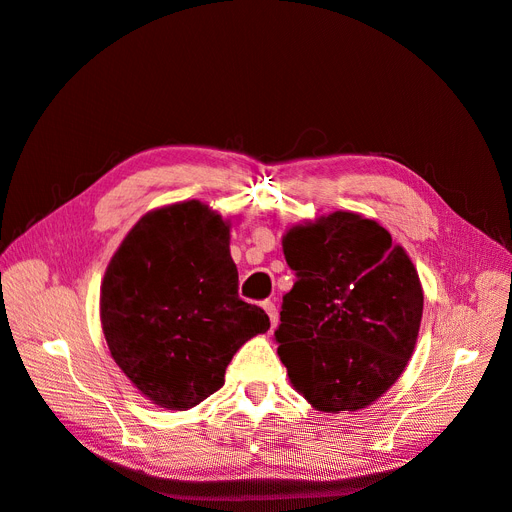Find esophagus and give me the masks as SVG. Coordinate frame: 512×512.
Masks as SVG:
<instances>
[{
	"mask_svg": "<svg viewBox=\"0 0 512 512\" xmlns=\"http://www.w3.org/2000/svg\"><path fill=\"white\" fill-rule=\"evenodd\" d=\"M262 307H265V312L269 314V320H271V327L275 329L277 327V320H280V314H277V307L273 301H265L262 303Z\"/></svg>",
	"mask_w": 512,
	"mask_h": 512,
	"instance_id": "esophagus-1",
	"label": "esophagus"
}]
</instances>
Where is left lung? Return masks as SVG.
I'll use <instances>...</instances> for the list:
<instances>
[{
    "label": "left lung",
    "mask_w": 512,
    "mask_h": 512,
    "mask_svg": "<svg viewBox=\"0 0 512 512\" xmlns=\"http://www.w3.org/2000/svg\"><path fill=\"white\" fill-rule=\"evenodd\" d=\"M297 282L284 294L277 354L320 412L374 404L404 374L423 318V288L389 230L352 211L292 226Z\"/></svg>",
    "instance_id": "obj_1"
}]
</instances>
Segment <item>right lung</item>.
Returning a JSON list of instances; mask_svg holds the SVG:
<instances>
[{"label": "right lung", "instance_id": "right-lung-1", "mask_svg": "<svg viewBox=\"0 0 512 512\" xmlns=\"http://www.w3.org/2000/svg\"><path fill=\"white\" fill-rule=\"evenodd\" d=\"M100 320L119 369L168 410L222 389L235 352L271 324L265 309L239 299L230 224L200 200L134 224L106 267Z\"/></svg>", "mask_w": 512, "mask_h": 512}]
</instances>
